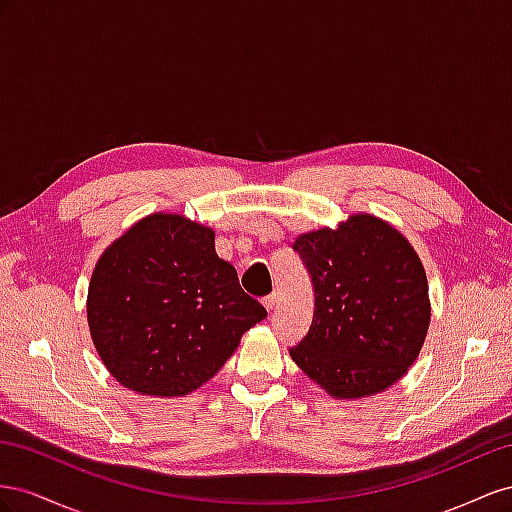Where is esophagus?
I'll list each match as a JSON object with an SVG mask.
<instances>
[{"label": "esophagus", "instance_id": "esophagus-1", "mask_svg": "<svg viewBox=\"0 0 512 512\" xmlns=\"http://www.w3.org/2000/svg\"><path fill=\"white\" fill-rule=\"evenodd\" d=\"M264 306H266L268 311H272L274 306H276V294H270V296H266V298H264Z\"/></svg>", "mask_w": 512, "mask_h": 512}]
</instances>
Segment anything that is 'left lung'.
<instances>
[{
	"label": "left lung",
	"instance_id": "8db88e82",
	"mask_svg": "<svg viewBox=\"0 0 512 512\" xmlns=\"http://www.w3.org/2000/svg\"><path fill=\"white\" fill-rule=\"evenodd\" d=\"M315 289L306 337L289 349L298 367L334 399L390 388L425 343L431 302L427 274L403 233L373 214L294 242Z\"/></svg>",
	"mask_w": 512,
	"mask_h": 512
}]
</instances>
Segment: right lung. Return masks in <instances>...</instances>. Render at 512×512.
<instances>
[{"label": "right lung", "instance_id": "add662e5", "mask_svg": "<svg viewBox=\"0 0 512 512\" xmlns=\"http://www.w3.org/2000/svg\"><path fill=\"white\" fill-rule=\"evenodd\" d=\"M268 313L214 251V231L182 214L141 218L100 255L87 324L124 388L184 397L212 379Z\"/></svg>", "mask_w": 512, "mask_h": 512}]
</instances>
